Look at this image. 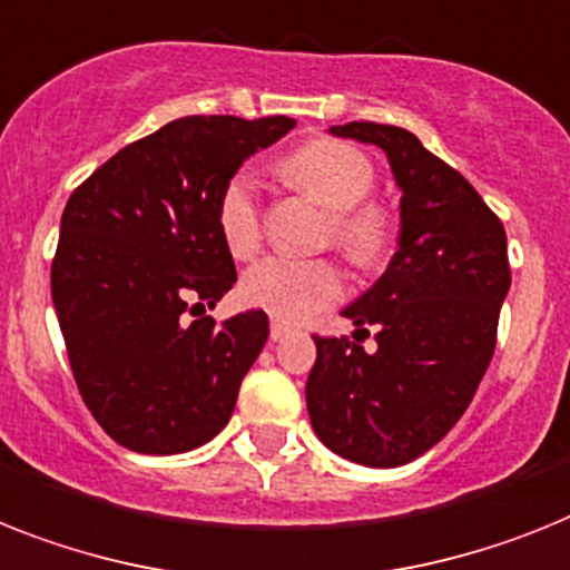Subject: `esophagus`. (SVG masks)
I'll return each mask as SVG.
<instances>
[{
  "label": "esophagus",
  "instance_id": "1",
  "mask_svg": "<svg viewBox=\"0 0 570 570\" xmlns=\"http://www.w3.org/2000/svg\"><path fill=\"white\" fill-rule=\"evenodd\" d=\"M286 336H289V327L272 322V327H269V338H272V342H284Z\"/></svg>",
  "mask_w": 570,
  "mask_h": 570
}]
</instances>
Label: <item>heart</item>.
Here are the masks:
<instances>
[{
	"label": "heart",
	"instance_id": "1",
	"mask_svg": "<svg viewBox=\"0 0 570 570\" xmlns=\"http://www.w3.org/2000/svg\"><path fill=\"white\" fill-rule=\"evenodd\" d=\"M286 179L307 190L333 212V240L356 263H376L391 243L389 214L362 205L374 190V165L365 153L336 138H318L284 161ZM217 223L234 257H248L261 243V208L252 170H240L219 194ZM342 275L327 261L266 257L243 275L240 295L248 307L269 313L275 322L298 324L338 301Z\"/></svg>",
	"mask_w": 570,
	"mask_h": 570
}]
</instances>
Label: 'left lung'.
I'll use <instances>...</instances> for the list:
<instances>
[{
	"label": "left lung",
	"mask_w": 570,
	"mask_h": 570,
	"mask_svg": "<svg viewBox=\"0 0 570 570\" xmlns=\"http://www.w3.org/2000/svg\"><path fill=\"white\" fill-rule=\"evenodd\" d=\"M330 136L385 153L400 188V237L374 286L342 309L356 342L313 336L309 423L330 452L391 470L440 443L472 403L510 289L507 234L414 132L351 121ZM367 326L374 352L357 344Z\"/></svg>",
	"instance_id": "8db88e82"
}]
</instances>
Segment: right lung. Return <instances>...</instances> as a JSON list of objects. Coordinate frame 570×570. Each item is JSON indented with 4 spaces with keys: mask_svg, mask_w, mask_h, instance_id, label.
<instances>
[{
    "mask_svg": "<svg viewBox=\"0 0 570 570\" xmlns=\"http://www.w3.org/2000/svg\"><path fill=\"white\" fill-rule=\"evenodd\" d=\"M293 127L286 115L176 118L69 196L51 298L80 396L115 443L179 455L232 420L269 318L205 315L237 281L217 203L243 161Z\"/></svg>",
    "mask_w": 570,
    "mask_h": 570,
    "instance_id": "add662e5",
    "label": "right lung"
}]
</instances>
